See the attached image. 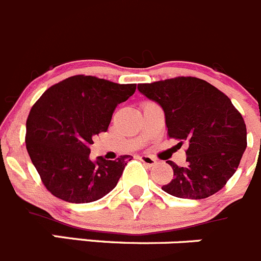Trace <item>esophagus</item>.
Instances as JSON below:
<instances>
[{"label": "esophagus", "mask_w": 261, "mask_h": 261, "mask_svg": "<svg viewBox=\"0 0 261 261\" xmlns=\"http://www.w3.org/2000/svg\"><path fill=\"white\" fill-rule=\"evenodd\" d=\"M139 160H141L144 165H147V166L149 167H153L157 165V160L154 159V157L148 156V154H143V156L139 157Z\"/></svg>", "instance_id": "34e87169"}]
</instances>
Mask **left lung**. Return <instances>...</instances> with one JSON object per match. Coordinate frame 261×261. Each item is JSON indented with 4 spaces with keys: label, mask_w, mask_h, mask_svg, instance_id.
<instances>
[{
    "label": "left lung",
    "mask_w": 261,
    "mask_h": 261,
    "mask_svg": "<svg viewBox=\"0 0 261 261\" xmlns=\"http://www.w3.org/2000/svg\"><path fill=\"white\" fill-rule=\"evenodd\" d=\"M141 94L165 113L170 138L187 141V167L169 162L174 179L162 190L184 199H204L226 185L246 149V124L228 96L197 77L139 84Z\"/></svg>",
    "instance_id": "1"
}]
</instances>
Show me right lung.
<instances>
[{
  "instance_id": "1",
  "label": "right lung",
  "mask_w": 261,
  "mask_h": 261,
  "mask_svg": "<svg viewBox=\"0 0 261 261\" xmlns=\"http://www.w3.org/2000/svg\"><path fill=\"white\" fill-rule=\"evenodd\" d=\"M136 91L95 76L68 77L49 87L27 120L28 153L46 189L68 203H90L117 187L129 154L90 160L92 138L107 132L118 104Z\"/></svg>"
}]
</instances>
